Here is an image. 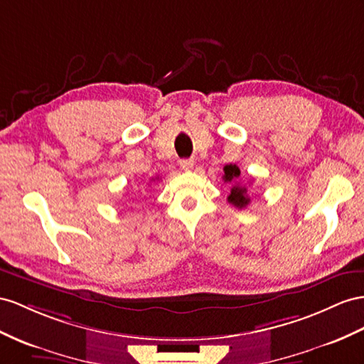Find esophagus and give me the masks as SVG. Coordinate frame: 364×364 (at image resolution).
Listing matches in <instances>:
<instances>
[{
	"label": "esophagus",
	"mask_w": 364,
	"mask_h": 364,
	"mask_svg": "<svg viewBox=\"0 0 364 364\" xmlns=\"http://www.w3.org/2000/svg\"><path fill=\"white\" fill-rule=\"evenodd\" d=\"M180 167L183 171H191L193 167V160H191V158H184V160H180Z\"/></svg>",
	"instance_id": "esophagus-1"
}]
</instances>
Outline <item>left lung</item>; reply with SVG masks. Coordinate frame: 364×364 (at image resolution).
Listing matches in <instances>:
<instances>
[{
  "label": "left lung",
  "instance_id": "obj_1",
  "mask_svg": "<svg viewBox=\"0 0 364 364\" xmlns=\"http://www.w3.org/2000/svg\"><path fill=\"white\" fill-rule=\"evenodd\" d=\"M225 175H223V180L226 183H232V188H230V193L228 197V201L232 204V206H235L238 209H245L247 204L250 203V198L247 195V188L245 184H241L238 181L240 178V169L237 164H226L225 166Z\"/></svg>",
  "mask_w": 364,
  "mask_h": 364
}]
</instances>
